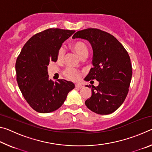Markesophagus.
Returning <instances> with one entry per match:
<instances>
[{
	"instance_id": "34e87169",
	"label": "esophagus",
	"mask_w": 152,
	"mask_h": 152,
	"mask_svg": "<svg viewBox=\"0 0 152 152\" xmlns=\"http://www.w3.org/2000/svg\"><path fill=\"white\" fill-rule=\"evenodd\" d=\"M75 86H76V88H82L84 87V86L82 85V84H75Z\"/></svg>"
}]
</instances>
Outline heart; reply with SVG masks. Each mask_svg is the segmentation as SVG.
<instances>
[{
	"label": "heart",
	"instance_id": "1",
	"mask_svg": "<svg viewBox=\"0 0 152 152\" xmlns=\"http://www.w3.org/2000/svg\"><path fill=\"white\" fill-rule=\"evenodd\" d=\"M72 49L74 51L77 55L81 59L86 58L88 54V48L85 43L82 42H76L72 43ZM65 57V50L63 48H60L58 51V60L62 61ZM64 75L67 78L72 80H78L80 77V74L78 71L72 68H67L64 71Z\"/></svg>",
	"mask_w": 152,
	"mask_h": 152
}]
</instances>
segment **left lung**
Here are the masks:
<instances>
[{
	"label": "left lung",
	"instance_id": "8db88e82",
	"mask_svg": "<svg viewBox=\"0 0 152 152\" xmlns=\"http://www.w3.org/2000/svg\"><path fill=\"white\" fill-rule=\"evenodd\" d=\"M72 38L87 40L93 51V68L84 80L96 79L99 85H86L92 91L86 106L97 114H110L123 104L128 93L132 77L129 56L114 36L100 29L78 31Z\"/></svg>",
	"mask_w": 152,
	"mask_h": 152
}]
</instances>
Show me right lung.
<instances>
[{
    "label": "right lung",
    "instance_id": "1",
    "mask_svg": "<svg viewBox=\"0 0 152 152\" xmlns=\"http://www.w3.org/2000/svg\"><path fill=\"white\" fill-rule=\"evenodd\" d=\"M74 32L53 28L37 33L27 41L18 56L15 64L18 86L28 104L38 113L58 109L75 87L66 80L53 82L48 71L50 61H57L59 49Z\"/></svg>",
    "mask_w": 152,
    "mask_h": 152
}]
</instances>
